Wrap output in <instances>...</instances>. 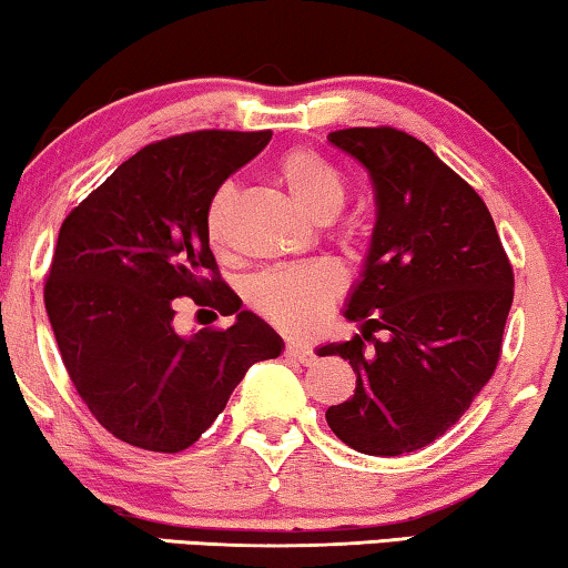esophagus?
<instances>
[{
  "label": "esophagus",
  "instance_id": "34e87169",
  "mask_svg": "<svg viewBox=\"0 0 568 568\" xmlns=\"http://www.w3.org/2000/svg\"><path fill=\"white\" fill-rule=\"evenodd\" d=\"M284 356L290 358V361H297V364H302V366H310L312 361H315V353H312L307 345H302V343H290V345H286Z\"/></svg>",
  "mask_w": 568,
  "mask_h": 568
}]
</instances>
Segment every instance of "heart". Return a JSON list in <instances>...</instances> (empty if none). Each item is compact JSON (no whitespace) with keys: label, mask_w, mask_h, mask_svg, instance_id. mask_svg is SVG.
I'll return each mask as SVG.
<instances>
[{"label":"heart","mask_w":568,"mask_h":568,"mask_svg":"<svg viewBox=\"0 0 568 568\" xmlns=\"http://www.w3.org/2000/svg\"><path fill=\"white\" fill-rule=\"evenodd\" d=\"M276 176L290 192L297 210L315 223H327L338 215L345 202V182L341 171L315 151H290L276 163ZM235 189L223 184L207 204V237L220 245L227 235V217L233 207ZM343 271L317 261V264L271 268L251 282V302L261 315L290 333H310L323 323L333 302L343 292Z\"/></svg>","instance_id":"b5f03b06"}]
</instances>
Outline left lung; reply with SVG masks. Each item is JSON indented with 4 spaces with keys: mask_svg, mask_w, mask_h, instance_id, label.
I'll return each mask as SVG.
<instances>
[{
    "mask_svg": "<svg viewBox=\"0 0 568 568\" xmlns=\"http://www.w3.org/2000/svg\"><path fill=\"white\" fill-rule=\"evenodd\" d=\"M327 141L368 171L376 220L343 310L361 335L317 351L356 372V394L325 420L358 454H413L462 420L495 374L513 266L481 196L423 141L394 128Z\"/></svg>",
    "mask_w": 568,
    "mask_h": 568,
    "instance_id": "1",
    "label": "left lung"
}]
</instances>
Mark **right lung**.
<instances>
[{
	"label": "right lung",
	"instance_id": "obj_1",
	"mask_svg": "<svg viewBox=\"0 0 568 568\" xmlns=\"http://www.w3.org/2000/svg\"><path fill=\"white\" fill-rule=\"evenodd\" d=\"M271 141L268 130H200L145 145L63 220L45 310L79 397L114 438L179 454L256 361L284 341L220 282L207 204ZM212 303L236 323L179 336L173 300Z\"/></svg>",
	"mask_w": 568,
	"mask_h": 568
}]
</instances>
